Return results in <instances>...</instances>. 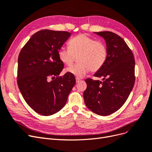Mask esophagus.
<instances>
[{"label":"esophagus","instance_id":"1","mask_svg":"<svg viewBox=\"0 0 152 152\" xmlns=\"http://www.w3.org/2000/svg\"><path fill=\"white\" fill-rule=\"evenodd\" d=\"M76 83H79L80 81H81V79H80V78L76 77Z\"/></svg>","mask_w":152,"mask_h":152}]
</instances>
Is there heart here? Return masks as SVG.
<instances>
[{
	"mask_svg": "<svg viewBox=\"0 0 152 152\" xmlns=\"http://www.w3.org/2000/svg\"><path fill=\"white\" fill-rule=\"evenodd\" d=\"M69 48H61L58 53L59 60L64 65L71 66L76 58L77 64L66 71L81 77L91 70L98 71L104 64L108 58V48L104 43L96 41L85 34H81L71 39Z\"/></svg>",
	"mask_w": 152,
	"mask_h": 152,
	"instance_id": "b5f03b06",
	"label": "heart"
}]
</instances>
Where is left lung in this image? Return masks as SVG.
I'll return each mask as SVG.
<instances>
[{
    "label": "left lung",
    "mask_w": 152,
    "mask_h": 152,
    "mask_svg": "<svg viewBox=\"0 0 152 152\" xmlns=\"http://www.w3.org/2000/svg\"><path fill=\"white\" fill-rule=\"evenodd\" d=\"M94 33L105 40L108 58L94 75L103 81L86 79L83 97L93 113L107 116L118 110L130 95L135 81V63L132 51L120 36L110 31Z\"/></svg>",
    "instance_id": "left-lung-1"
}]
</instances>
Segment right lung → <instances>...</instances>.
I'll return each instance as SVG.
<instances>
[{
    "instance_id": "1",
    "label": "right lung",
    "mask_w": 152,
    "mask_h": 152,
    "mask_svg": "<svg viewBox=\"0 0 152 152\" xmlns=\"http://www.w3.org/2000/svg\"><path fill=\"white\" fill-rule=\"evenodd\" d=\"M70 36L66 31H39L19 53L18 87L27 104L41 115H52L63 108L76 84L71 73L59 76L64 64L58 53Z\"/></svg>"
}]
</instances>
